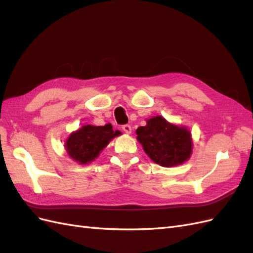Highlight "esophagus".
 <instances>
[{
	"label": "esophagus",
	"instance_id": "obj_1",
	"mask_svg": "<svg viewBox=\"0 0 253 253\" xmlns=\"http://www.w3.org/2000/svg\"><path fill=\"white\" fill-rule=\"evenodd\" d=\"M122 129H124V132L126 133V134H131L132 133V126H128V125H126L122 126Z\"/></svg>",
	"mask_w": 253,
	"mask_h": 253
}]
</instances>
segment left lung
<instances>
[{
  "mask_svg": "<svg viewBox=\"0 0 253 253\" xmlns=\"http://www.w3.org/2000/svg\"><path fill=\"white\" fill-rule=\"evenodd\" d=\"M145 126L136 129L143 151L163 167L182 165L193 153L192 133L186 126L170 124L162 116L147 119Z\"/></svg>",
  "mask_w": 253,
  "mask_h": 253,
  "instance_id": "obj_1",
  "label": "left lung"
}]
</instances>
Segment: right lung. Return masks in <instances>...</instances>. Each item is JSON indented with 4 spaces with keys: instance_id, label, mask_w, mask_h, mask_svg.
<instances>
[{
    "instance_id": "obj_1",
    "label": "right lung",
    "mask_w": 253,
    "mask_h": 253,
    "mask_svg": "<svg viewBox=\"0 0 253 253\" xmlns=\"http://www.w3.org/2000/svg\"><path fill=\"white\" fill-rule=\"evenodd\" d=\"M119 135L121 132L114 131L111 124L100 126L85 125L68 136L66 152L80 165H86L97 159L110 141Z\"/></svg>"
}]
</instances>
